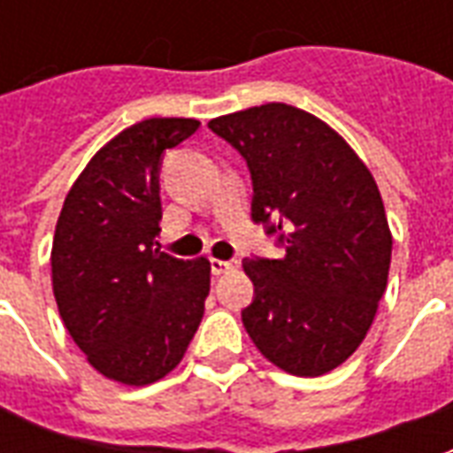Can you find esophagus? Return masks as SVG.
I'll use <instances>...</instances> for the list:
<instances>
[{
    "label": "esophagus",
    "mask_w": 453,
    "mask_h": 453,
    "mask_svg": "<svg viewBox=\"0 0 453 453\" xmlns=\"http://www.w3.org/2000/svg\"><path fill=\"white\" fill-rule=\"evenodd\" d=\"M237 266H240L237 259H211V272H213L216 276L227 274V272H233V269H237Z\"/></svg>",
    "instance_id": "1"
}]
</instances>
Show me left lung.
Returning <instances> with one entry per match:
<instances>
[{"mask_svg":"<svg viewBox=\"0 0 453 453\" xmlns=\"http://www.w3.org/2000/svg\"><path fill=\"white\" fill-rule=\"evenodd\" d=\"M242 155L252 220L281 259L242 262L255 298L242 323L257 349L294 376H323L369 333L390 266L379 187L357 152L313 113L265 104L208 123Z\"/></svg>","mask_w":453,"mask_h":453,"instance_id":"1","label":"left lung"}]
</instances>
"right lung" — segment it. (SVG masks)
<instances>
[{"instance_id": "add662e5", "label": "right lung", "mask_w": 453, "mask_h": 453, "mask_svg": "<svg viewBox=\"0 0 453 453\" xmlns=\"http://www.w3.org/2000/svg\"><path fill=\"white\" fill-rule=\"evenodd\" d=\"M194 119H148L119 133L65 198L53 240V294L67 333L94 369L148 386L177 366L211 291L208 259L159 252L165 150Z\"/></svg>"}]
</instances>
